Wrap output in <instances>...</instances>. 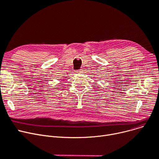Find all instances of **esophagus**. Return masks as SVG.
Instances as JSON below:
<instances>
[{
	"mask_svg": "<svg viewBox=\"0 0 159 159\" xmlns=\"http://www.w3.org/2000/svg\"><path fill=\"white\" fill-rule=\"evenodd\" d=\"M82 71H83V70H82V69H80V70H76L75 72L77 73H82Z\"/></svg>",
	"mask_w": 159,
	"mask_h": 159,
	"instance_id": "34e87169",
	"label": "esophagus"
}]
</instances>
